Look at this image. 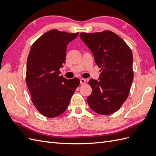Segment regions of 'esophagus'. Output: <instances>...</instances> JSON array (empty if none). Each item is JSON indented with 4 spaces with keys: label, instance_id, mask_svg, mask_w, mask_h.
<instances>
[{
    "label": "esophagus",
    "instance_id": "1",
    "mask_svg": "<svg viewBox=\"0 0 156 156\" xmlns=\"http://www.w3.org/2000/svg\"><path fill=\"white\" fill-rule=\"evenodd\" d=\"M86 79H83V78H82V79H80V83H81V84H84V83H86Z\"/></svg>",
    "mask_w": 156,
    "mask_h": 156
}]
</instances>
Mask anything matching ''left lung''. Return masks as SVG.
I'll use <instances>...</instances> for the list:
<instances>
[{
    "instance_id": "8db88e82",
    "label": "left lung",
    "mask_w": 156,
    "mask_h": 156,
    "mask_svg": "<svg viewBox=\"0 0 156 156\" xmlns=\"http://www.w3.org/2000/svg\"><path fill=\"white\" fill-rule=\"evenodd\" d=\"M94 55L101 73L99 79H90L92 88L88 104L98 114L117 111L128 97L133 79V54L121 37L110 30L81 32L79 35Z\"/></svg>"
}]
</instances>
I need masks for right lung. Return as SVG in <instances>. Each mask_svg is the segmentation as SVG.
<instances>
[{
	"instance_id": "1",
	"label": "right lung",
	"mask_w": 156,
	"mask_h": 156,
	"mask_svg": "<svg viewBox=\"0 0 156 156\" xmlns=\"http://www.w3.org/2000/svg\"><path fill=\"white\" fill-rule=\"evenodd\" d=\"M79 34L53 29L46 32L31 46L27 61L26 83L37 110L48 118L66 110L80 84L65 79L60 68L65 63L67 45Z\"/></svg>"
}]
</instances>
